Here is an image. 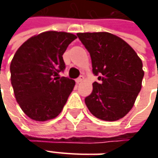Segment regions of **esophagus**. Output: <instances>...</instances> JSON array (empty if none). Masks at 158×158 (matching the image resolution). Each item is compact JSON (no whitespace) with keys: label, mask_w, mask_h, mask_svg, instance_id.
I'll list each match as a JSON object with an SVG mask.
<instances>
[{"label":"esophagus","mask_w":158,"mask_h":158,"mask_svg":"<svg viewBox=\"0 0 158 158\" xmlns=\"http://www.w3.org/2000/svg\"><path fill=\"white\" fill-rule=\"evenodd\" d=\"M83 80H84V77H83V76H80L78 78H76V82H77V83H80V82H82Z\"/></svg>","instance_id":"1"}]
</instances>
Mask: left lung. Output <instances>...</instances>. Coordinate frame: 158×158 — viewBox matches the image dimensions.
Returning a JSON list of instances; mask_svg holds the SVG:
<instances>
[{
	"label": "left lung",
	"mask_w": 158,
	"mask_h": 158,
	"mask_svg": "<svg viewBox=\"0 0 158 158\" xmlns=\"http://www.w3.org/2000/svg\"><path fill=\"white\" fill-rule=\"evenodd\" d=\"M91 58L93 82L85 98L89 111L106 121L123 118L132 109L142 89V60L126 41L109 32L77 33Z\"/></svg>",
	"instance_id": "left-lung-1"
}]
</instances>
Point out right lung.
Instances as JSON below:
<instances>
[{"mask_svg":"<svg viewBox=\"0 0 158 158\" xmlns=\"http://www.w3.org/2000/svg\"><path fill=\"white\" fill-rule=\"evenodd\" d=\"M76 35L45 31L30 38L15 52L10 63V80L15 99L23 112L36 121L57 117L75 87L65 69L63 53Z\"/></svg>","mask_w":158,"mask_h":158,"instance_id":"right-lung-1","label":"right lung"}]
</instances>
